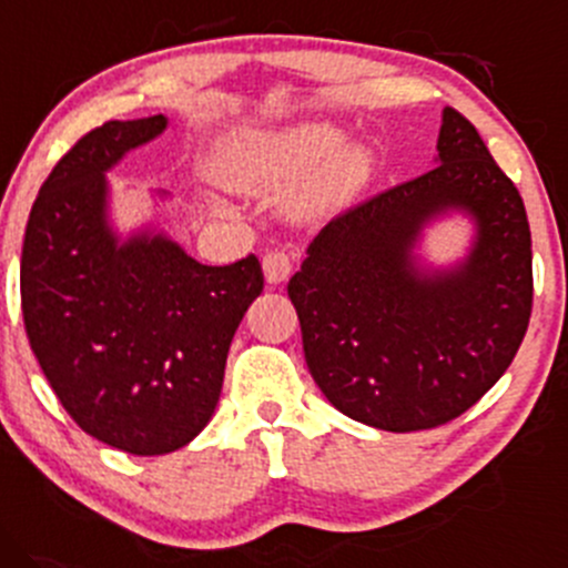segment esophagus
I'll return each instance as SVG.
<instances>
[{
  "mask_svg": "<svg viewBox=\"0 0 568 568\" xmlns=\"http://www.w3.org/2000/svg\"><path fill=\"white\" fill-rule=\"evenodd\" d=\"M263 273L267 284H282L292 273V257L286 252H267L263 257Z\"/></svg>",
  "mask_w": 568,
  "mask_h": 568,
  "instance_id": "34e87169",
  "label": "esophagus"
}]
</instances>
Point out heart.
<instances>
[{
  "label": "heart",
  "instance_id": "obj_1",
  "mask_svg": "<svg viewBox=\"0 0 568 568\" xmlns=\"http://www.w3.org/2000/svg\"><path fill=\"white\" fill-rule=\"evenodd\" d=\"M343 131L333 123H301L271 133H233L220 146L216 171L227 184L252 193H278L308 182L324 171L308 199L316 214L346 206L365 190L375 171V155L365 144H348L341 153Z\"/></svg>",
  "mask_w": 568,
  "mask_h": 568
}]
</instances>
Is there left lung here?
Returning <instances> with one entry per match:
<instances>
[{
    "instance_id": "1",
    "label": "left lung",
    "mask_w": 568,
    "mask_h": 568,
    "mask_svg": "<svg viewBox=\"0 0 568 568\" xmlns=\"http://www.w3.org/2000/svg\"><path fill=\"white\" fill-rule=\"evenodd\" d=\"M435 163L324 225L286 286L316 386L343 416L384 432L469 410L505 375L531 316L524 199L450 106ZM454 213L474 222L468 254L426 266L423 231Z\"/></svg>"
}]
</instances>
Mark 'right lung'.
<instances>
[{"label":"right lung","instance_id":"1","mask_svg":"<svg viewBox=\"0 0 568 568\" xmlns=\"http://www.w3.org/2000/svg\"><path fill=\"white\" fill-rule=\"evenodd\" d=\"M165 125L152 114L85 133L40 187L21 254L23 324L44 378L82 432L133 456L199 437L263 292L254 254L216 267L155 225L114 231L106 171Z\"/></svg>","mask_w":568,"mask_h":568}]
</instances>
